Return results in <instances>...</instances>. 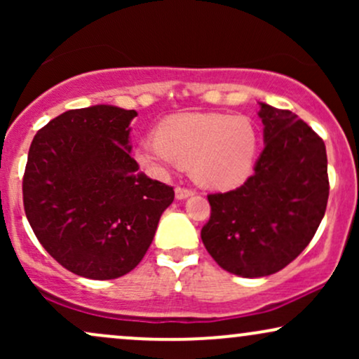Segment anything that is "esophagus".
Returning <instances> with one entry per match:
<instances>
[{
  "label": "esophagus",
  "instance_id": "1",
  "mask_svg": "<svg viewBox=\"0 0 359 359\" xmlns=\"http://www.w3.org/2000/svg\"><path fill=\"white\" fill-rule=\"evenodd\" d=\"M194 196L192 189H185V187H175V199L177 201H182L187 199V197Z\"/></svg>",
  "mask_w": 359,
  "mask_h": 359
}]
</instances>
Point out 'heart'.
<instances>
[{
	"label": "heart",
	"instance_id": "1",
	"mask_svg": "<svg viewBox=\"0 0 359 359\" xmlns=\"http://www.w3.org/2000/svg\"><path fill=\"white\" fill-rule=\"evenodd\" d=\"M258 133L246 116L222 113H184L163 119L156 137L143 138L135 156L147 170L162 174L168 167H191L197 184L212 191L240 187L253 174Z\"/></svg>",
	"mask_w": 359,
	"mask_h": 359
}]
</instances>
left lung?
<instances>
[{"label": "left lung", "mask_w": 359, "mask_h": 359, "mask_svg": "<svg viewBox=\"0 0 359 359\" xmlns=\"http://www.w3.org/2000/svg\"><path fill=\"white\" fill-rule=\"evenodd\" d=\"M265 148L236 191L209 194L201 238L226 271L246 278L277 273L302 253L329 197L324 142L292 111L258 102Z\"/></svg>", "instance_id": "1"}]
</instances>
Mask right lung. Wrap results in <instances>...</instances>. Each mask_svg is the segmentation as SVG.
I'll return each mask as SVG.
<instances>
[{
    "label": "right lung",
    "instance_id": "obj_1",
    "mask_svg": "<svg viewBox=\"0 0 359 359\" xmlns=\"http://www.w3.org/2000/svg\"><path fill=\"white\" fill-rule=\"evenodd\" d=\"M135 109L96 104L48 121L28 151L23 204L36 240L79 277L111 280L145 257L174 189L131 158Z\"/></svg>",
    "mask_w": 359,
    "mask_h": 359
}]
</instances>
